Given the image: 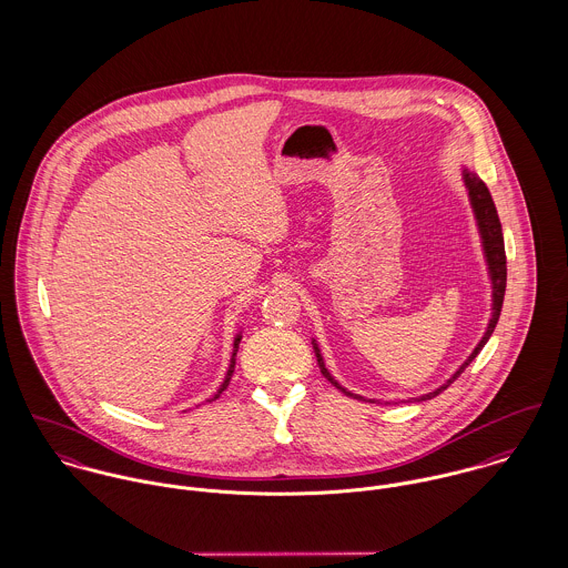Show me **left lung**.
Here are the masks:
<instances>
[{"label": "left lung", "mask_w": 568, "mask_h": 568, "mask_svg": "<svg viewBox=\"0 0 568 568\" xmlns=\"http://www.w3.org/2000/svg\"><path fill=\"white\" fill-rule=\"evenodd\" d=\"M462 179H464V185H466V192H468V199H470V207H473V214H475V221H477V230H479V239H481V246H484V257H486L487 277H489V288H491V313H489V322H487L486 332L481 336V341L477 343V347L470 352V356L459 365V369L446 381L442 383L437 389L428 392V394H422V396H415V398H408L406 403H422V400H430L435 396H439L475 358L477 354L484 349V345L487 343V338L491 336L496 322L500 317V308H503V297H505V284H507V264H505V243H503V227H500V221H498V212H496V205L491 201V194L487 190L486 183L481 181V176L473 170H468L466 165L462 168ZM313 349H315V356H317V363H320V369L324 374L325 378L336 387L341 389L345 396L349 398H356V400H367L358 394H352L347 392L325 367L324 356H322V349H320V343L313 338ZM369 403H378V400H369Z\"/></svg>", "instance_id": "left-lung-1"}]
</instances>
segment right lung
<instances>
[{"label": "right lung", "mask_w": 568, "mask_h": 568, "mask_svg": "<svg viewBox=\"0 0 568 568\" xmlns=\"http://www.w3.org/2000/svg\"><path fill=\"white\" fill-rule=\"evenodd\" d=\"M241 341H243V329H239V334L234 336V349H232V358H230V367H227V374H225V378H223V383H221V387L216 389V394L207 400V403H214L225 389H227V385H230V381H232V376H234V367H236V354H239V345H241Z\"/></svg>", "instance_id": "right-lung-1"}]
</instances>
